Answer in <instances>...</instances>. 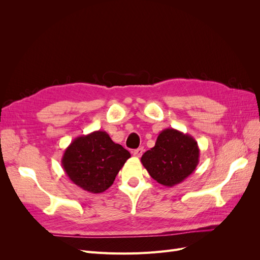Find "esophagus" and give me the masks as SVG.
<instances>
[{
    "instance_id": "esophagus-1",
    "label": "esophagus",
    "mask_w": 260,
    "mask_h": 260,
    "mask_svg": "<svg viewBox=\"0 0 260 260\" xmlns=\"http://www.w3.org/2000/svg\"><path fill=\"white\" fill-rule=\"evenodd\" d=\"M143 152H144L143 148L142 147H139V148H137V149H135V151H133V156L141 157V156H142Z\"/></svg>"
}]
</instances>
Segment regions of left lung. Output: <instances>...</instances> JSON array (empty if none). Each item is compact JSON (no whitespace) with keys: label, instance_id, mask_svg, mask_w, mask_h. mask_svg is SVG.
<instances>
[{"label":"left lung","instance_id":"left-lung-1","mask_svg":"<svg viewBox=\"0 0 260 260\" xmlns=\"http://www.w3.org/2000/svg\"><path fill=\"white\" fill-rule=\"evenodd\" d=\"M200 161V148L195 139L176 129L162 130L155 146L141 157L144 168L157 182L174 186L193 174Z\"/></svg>","mask_w":260,"mask_h":260}]
</instances>
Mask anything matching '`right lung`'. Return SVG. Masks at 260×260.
Wrapping results in <instances>:
<instances>
[{
	"mask_svg": "<svg viewBox=\"0 0 260 260\" xmlns=\"http://www.w3.org/2000/svg\"><path fill=\"white\" fill-rule=\"evenodd\" d=\"M131 155L105 131L76 138L65 149L61 166L73 182L90 193H102L111 186Z\"/></svg>",
	"mask_w": 260,
	"mask_h": 260,
	"instance_id": "add662e5",
	"label": "right lung"
}]
</instances>
